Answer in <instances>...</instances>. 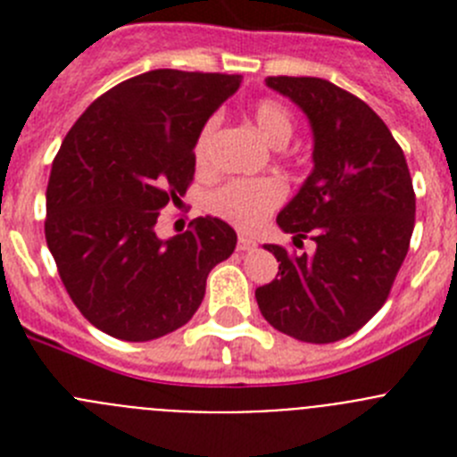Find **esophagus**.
Returning a JSON list of instances; mask_svg holds the SVG:
<instances>
[{
	"mask_svg": "<svg viewBox=\"0 0 457 457\" xmlns=\"http://www.w3.org/2000/svg\"><path fill=\"white\" fill-rule=\"evenodd\" d=\"M253 247H256V242H253L249 236L237 237V249H240V252H252Z\"/></svg>",
	"mask_w": 457,
	"mask_h": 457,
	"instance_id": "34e87169",
	"label": "esophagus"
}]
</instances>
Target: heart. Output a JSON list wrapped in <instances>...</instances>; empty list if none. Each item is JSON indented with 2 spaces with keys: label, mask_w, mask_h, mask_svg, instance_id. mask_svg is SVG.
Returning a JSON list of instances; mask_svg holds the SVG:
<instances>
[{
  "label": "heart",
  "mask_w": 457,
  "mask_h": 457,
  "mask_svg": "<svg viewBox=\"0 0 457 457\" xmlns=\"http://www.w3.org/2000/svg\"><path fill=\"white\" fill-rule=\"evenodd\" d=\"M253 125L261 132L270 146L281 148L286 146L293 137L295 123L288 109L277 100H258L252 112ZM220 119L210 116L194 139V164L199 169H205L210 162V146L215 139V130ZM284 185L274 179H253V180H231L221 185L220 189L208 196V210L220 220H226L228 224L237 228H256L263 224L265 217L284 201Z\"/></svg>",
  "instance_id": "b5f03b06"
}]
</instances>
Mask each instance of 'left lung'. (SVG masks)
Wrapping results in <instances>:
<instances>
[{
    "label": "left lung",
    "instance_id": "left-lung-1",
    "mask_svg": "<svg viewBox=\"0 0 457 457\" xmlns=\"http://www.w3.org/2000/svg\"><path fill=\"white\" fill-rule=\"evenodd\" d=\"M309 119L313 169L277 215L313 253L263 245L278 278L256 288L265 320L304 343L350 337L382 309L410 249L417 199L401 146L353 93L320 78H268Z\"/></svg>",
    "mask_w": 457,
    "mask_h": 457
}]
</instances>
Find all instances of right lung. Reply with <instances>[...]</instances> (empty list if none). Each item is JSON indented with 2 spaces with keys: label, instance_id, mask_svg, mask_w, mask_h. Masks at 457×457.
<instances>
[{
  "label": "right lung",
  "instance_id": "add662e5",
  "mask_svg": "<svg viewBox=\"0 0 457 457\" xmlns=\"http://www.w3.org/2000/svg\"><path fill=\"white\" fill-rule=\"evenodd\" d=\"M240 75L160 68L116 84L72 125L52 162L46 240L71 300L100 332L153 341L196 313L236 249L217 217L162 240L155 224L194 176V139Z\"/></svg>",
  "mask_w": 457,
  "mask_h": 457
}]
</instances>
